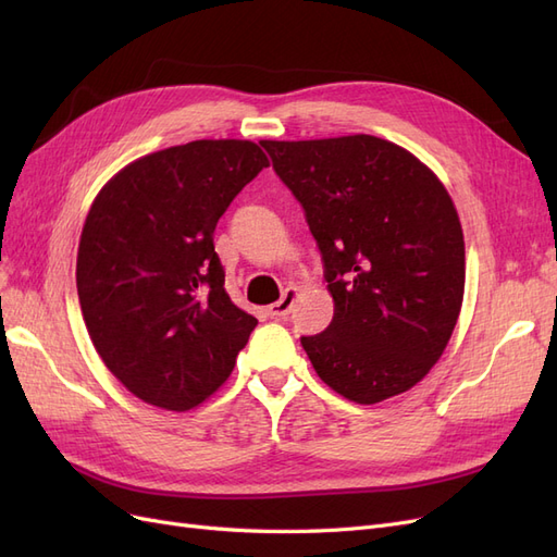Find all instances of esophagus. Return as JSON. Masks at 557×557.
<instances>
[{"label":"esophagus","instance_id":"obj_1","mask_svg":"<svg viewBox=\"0 0 557 557\" xmlns=\"http://www.w3.org/2000/svg\"><path fill=\"white\" fill-rule=\"evenodd\" d=\"M295 299H297V288H285L281 299L274 301L272 307H269V315H272V318H285V315L290 313Z\"/></svg>","mask_w":557,"mask_h":557}]
</instances>
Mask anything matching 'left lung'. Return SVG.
I'll return each instance as SVG.
<instances>
[{"mask_svg": "<svg viewBox=\"0 0 557 557\" xmlns=\"http://www.w3.org/2000/svg\"><path fill=\"white\" fill-rule=\"evenodd\" d=\"M305 207L334 318L301 336L320 381L376 404L440 362L465 297L458 209L428 164L372 134L260 141Z\"/></svg>", "mask_w": 557, "mask_h": 557, "instance_id": "8db88e82", "label": "left lung"}]
</instances>
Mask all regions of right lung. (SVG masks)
I'll use <instances>...</instances> for the list:
<instances>
[{"instance_id": "obj_1", "label": "right lung", "mask_w": 557, "mask_h": 557, "mask_svg": "<svg viewBox=\"0 0 557 557\" xmlns=\"http://www.w3.org/2000/svg\"><path fill=\"white\" fill-rule=\"evenodd\" d=\"M262 166L258 144L199 139L129 162L97 193L78 242V301L99 358L141 401L199 407L258 325L225 290L213 230Z\"/></svg>"}]
</instances>
